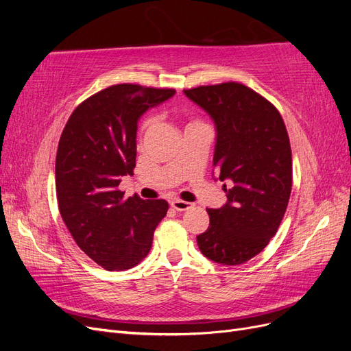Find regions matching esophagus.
Instances as JSON below:
<instances>
[{
  "instance_id": "1",
  "label": "esophagus",
  "mask_w": 351,
  "mask_h": 351,
  "mask_svg": "<svg viewBox=\"0 0 351 351\" xmlns=\"http://www.w3.org/2000/svg\"><path fill=\"white\" fill-rule=\"evenodd\" d=\"M171 206H173L177 212H184V210L192 208L193 205L190 204V202H184V200H173V202H171Z\"/></svg>"
}]
</instances>
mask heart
Returning <instances> with one entry per match:
<instances>
[{
  "mask_svg": "<svg viewBox=\"0 0 351 351\" xmlns=\"http://www.w3.org/2000/svg\"><path fill=\"white\" fill-rule=\"evenodd\" d=\"M152 125H154V119H152V117H147V119L141 125V136H143V134L149 132Z\"/></svg>",
  "mask_w": 351,
  "mask_h": 351,
  "instance_id": "b5f03b06",
  "label": "heart"
}]
</instances>
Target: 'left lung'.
Instances as JSON below:
<instances>
[{
	"instance_id": "left-lung-1",
	"label": "left lung",
	"mask_w": 351,
	"mask_h": 351,
	"mask_svg": "<svg viewBox=\"0 0 351 351\" xmlns=\"http://www.w3.org/2000/svg\"><path fill=\"white\" fill-rule=\"evenodd\" d=\"M217 127L214 168L227 204L206 209L209 227L200 252L222 265H240L261 253L277 232L291 193L293 159L281 114L262 95L237 82L184 89Z\"/></svg>"
}]
</instances>
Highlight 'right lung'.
Masks as SVG:
<instances>
[{
  "label": "right lung",
  "mask_w": 351,
  "mask_h": 351,
  "mask_svg": "<svg viewBox=\"0 0 351 351\" xmlns=\"http://www.w3.org/2000/svg\"><path fill=\"white\" fill-rule=\"evenodd\" d=\"M174 89L121 83L92 95L73 111L56 159L58 209L77 246L107 271L136 267L167 215L164 199L124 197L121 177L136 167L137 121Z\"/></svg>",
  "instance_id": "1"
}]
</instances>
